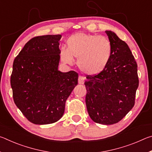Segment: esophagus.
<instances>
[{"label":"esophagus","instance_id":"esophagus-1","mask_svg":"<svg viewBox=\"0 0 152 152\" xmlns=\"http://www.w3.org/2000/svg\"><path fill=\"white\" fill-rule=\"evenodd\" d=\"M84 80H85V78H84V77L82 76H80L78 77V84H83L84 83Z\"/></svg>","mask_w":152,"mask_h":152}]
</instances>
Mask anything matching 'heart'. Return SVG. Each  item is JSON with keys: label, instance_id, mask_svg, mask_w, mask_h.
I'll return each instance as SVG.
<instances>
[{"label": "heart", "instance_id": "obj_1", "mask_svg": "<svg viewBox=\"0 0 152 152\" xmlns=\"http://www.w3.org/2000/svg\"><path fill=\"white\" fill-rule=\"evenodd\" d=\"M68 48L61 46L60 57L64 63L72 64L78 58L80 70L89 75H95L104 70L109 63L113 53L110 41L104 36L77 33L66 40Z\"/></svg>", "mask_w": 152, "mask_h": 152}]
</instances>
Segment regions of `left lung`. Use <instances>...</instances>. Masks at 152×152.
<instances>
[{
    "mask_svg": "<svg viewBox=\"0 0 152 152\" xmlns=\"http://www.w3.org/2000/svg\"><path fill=\"white\" fill-rule=\"evenodd\" d=\"M105 33L113 45L112 56L101 72L86 76V104L93 121L113 125L134 106L139 86L137 64L124 41L114 32Z\"/></svg>",
    "mask_w": 152,
    "mask_h": 152,
    "instance_id": "1",
    "label": "left lung"
}]
</instances>
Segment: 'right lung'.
I'll return each mask as SVG.
<instances>
[{
  "label": "right lung",
  "mask_w": 152,
  "mask_h": 152,
  "mask_svg": "<svg viewBox=\"0 0 152 152\" xmlns=\"http://www.w3.org/2000/svg\"><path fill=\"white\" fill-rule=\"evenodd\" d=\"M61 37L47 35L32 38L13 61L11 86L14 102L36 125L60 120L67 99L78 84V73L58 70Z\"/></svg>",
  "instance_id": "add662e5"
}]
</instances>
